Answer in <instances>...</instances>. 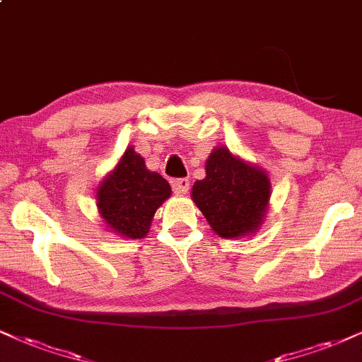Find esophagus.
<instances>
[{"instance_id": "esophagus-1", "label": "esophagus", "mask_w": 362, "mask_h": 362, "mask_svg": "<svg viewBox=\"0 0 362 362\" xmlns=\"http://www.w3.org/2000/svg\"><path fill=\"white\" fill-rule=\"evenodd\" d=\"M189 180L186 177H181V180H174L173 181V191L176 194H186L189 191Z\"/></svg>"}]
</instances>
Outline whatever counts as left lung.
<instances>
[{
    "instance_id": "obj_1",
    "label": "left lung",
    "mask_w": 362,
    "mask_h": 362,
    "mask_svg": "<svg viewBox=\"0 0 362 362\" xmlns=\"http://www.w3.org/2000/svg\"><path fill=\"white\" fill-rule=\"evenodd\" d=\"M206 176L196 181L191 198L208 225L221 238L255 235L270 208L272 182L265 169L216 146L204 166Z\"/></svg>"
}]
</instances>
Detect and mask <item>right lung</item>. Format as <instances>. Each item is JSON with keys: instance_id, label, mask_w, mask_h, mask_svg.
I'll return each mask as SVG.
<instances>
[{"instance_id": "right-lung-1", "label": "right lung", "mask_w": 362, "mask_h": 362, "mask_svg": "<svg viewBox=\"0 0 362 362\" xmlns=\"http://www.w3.org/2000/svg\"><path fill=\"white\" fill-rule=\"evenodd\" d=\"M171 196V186L129 146L112 171L97 186V209L105 230L120 238L139 240L149 233L154 213Z\"/></svg>"}]
</instances>
